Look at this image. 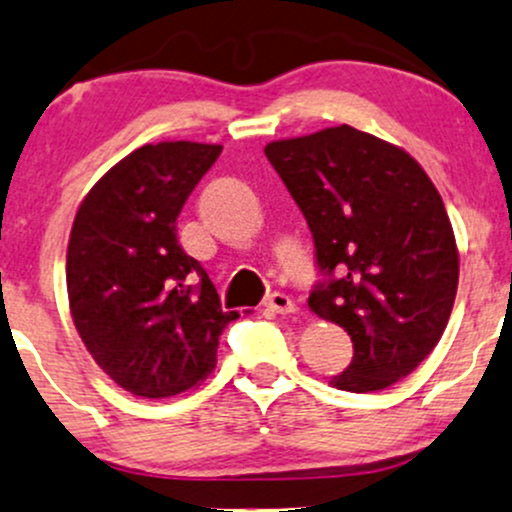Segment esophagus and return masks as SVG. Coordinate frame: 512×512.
<instances>
[{
    "instance_id": "1",
    "label": "esophagus",
    "mask_w": 512,
    "mask_h": 512,
    "mask_svg": "<svg viewBox=\"0 0 512 512\" xmlns=\"http://www.w3.org/2000/svg\"><path fill=\"white\" fill-rule=\"evenodd\" d=\"M266 306H268V311H273V314H292V311H294V302L290 297H287L285 292L268 294Z\"/></svg>"
}]
</instances>
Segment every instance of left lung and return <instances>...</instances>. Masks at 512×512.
Segmentation results:
<instances>
[{
  "label": "left lung",
  "instance_id": "left-lung-1",
  "mask_svg": "<svg viewBox=\"0 0 512 512\" xmlns=\"http://www.w3.org/2000/svg\"><path fill=\"white\" fill-rule=\"evenodd\" d=\"M266 158L314 237L309 309L352 338V362L330 383L393 386L438 345L458 292L441 194L412 155L347 124L268 143Z\"/></svg>",
  "mask_w": 512,
  "mask_h": 512
}]
</instances>
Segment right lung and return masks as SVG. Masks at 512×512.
<instances>
[{"label": "right lung", "instance_id": "1", "mask_svg": "<svg viewBox=\"0 0 512 512\" xmlns=\"http://www.w3.org/2000/svg\"><path fill=\"white\" fill-rule=\"evenodd\" d=\"M222 146L165 141L112 167L78 208L66 251L74 326L98 366L141 398H170L215 366L218 290L177 239V218Z\"/></svg>", "mask_w": 512, "mask_h": 512}]
</instances>
